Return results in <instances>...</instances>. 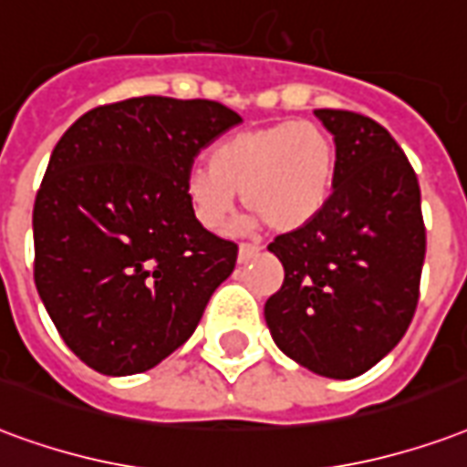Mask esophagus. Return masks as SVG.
I'll list each match as a JSON object with an SVG mask.
<instances>
[{"label":"esophagus","mask_w":467,"mask_h":467,"mask_svg":"<svg viewBox=\"0 0 467 467\" xmlns=\"http://www.w3.org/2000/svg\"><path fill=\"white\" fill-rule=\"evenodd\" d=\"M257 254H260V247H257V244L243 243V244H240V252H237V260L250 262L252 257H257Z\"/></svg>","instance_id":"1"}]
</instances>
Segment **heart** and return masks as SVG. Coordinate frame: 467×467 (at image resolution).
<instances>
[{"label":"heart","mask_w":467,"mask_h":467,"mask_svg":"<svg viewBox=\"0 0 467 467\" xmlns=\"http://www.w3.org/2000/svg\"><path fill=\"white\" fill-rule=\"evenodd\" d=\"M331 136L309 120L240 130L190 168L185 195L205 230L220 233L233 217L237 192L267 227L289 233L319 215L334 188Z\"/></svg>","instance_id":"obj_1"}]
</instances>
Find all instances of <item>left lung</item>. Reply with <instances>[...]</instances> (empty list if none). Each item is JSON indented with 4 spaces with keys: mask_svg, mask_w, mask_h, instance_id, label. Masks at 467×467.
<instances>
[{
    "mask_svg": "<svg viewBox=\"0 0 467 467\" xmlns=\"http://www.w3.org/2000/svg\"><path fill=\"white\" fill-rule=\"evenodd\" d=\"M337 143L334 190L319 215L267 250L285 282L265 304L286 357L327 379H354L391 351L416 314L426 224L409 158L374 119L317 109Z\"/></svg>",
    "mask_w": 467,
    "mask_h": 467,
    "instance_id": "1",
    "label": "left lung"
}]
</instances>
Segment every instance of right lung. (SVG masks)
I'll return each mask as SVG.
<instances>
[{"instance_id":"add662e5","label":"right lung","mask_w":467,"mask_h":467,"mask_svg":"<svg viewBox=\"0 0 467 467\" xmlns=\"http://www.w3.org/2000/svg\"><path fill=\"white\" fill-rule=\"evenodd\" d=\"M240 116L217 101L138 96L61 136L34 202V282L86 366L140 374L192 337L237 244L185 195L195 155Z\"/></svg>"}]
</instances>
